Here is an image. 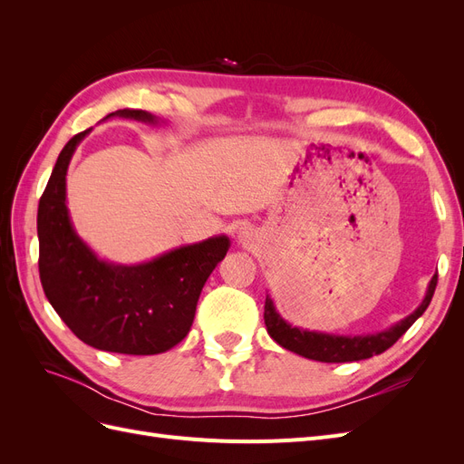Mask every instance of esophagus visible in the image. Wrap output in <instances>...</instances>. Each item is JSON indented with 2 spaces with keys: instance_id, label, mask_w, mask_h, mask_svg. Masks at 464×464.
I'll return each instance as SVG.
<instances>
[{
  "instance_id": "34e87169",
  "label": "esophagus",
  "mask_w": 464,
  "mask_h": 464,
  "mask_svg": "<svg viewBox=\"0 0 464 464\" xmlns=\"http://www.w3.org/2000/svg\"><path fill=\"white\" fill-rule=\"evenodd\" d=\"M237 240H240L242 244H246L249 240V232L246 228H242L240 232H237Z\"/></svg>"
}]
</instances>
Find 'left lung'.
Returning a JSON list of instances; mask_svg holds the SVG:
<instances>
[{"mask_svg":"<svg viewBox=\"0 0 464 464\" xmlns=\"http://www.w3.org/2000/svg\"><path fill=\"white\" fill-rule=\"evenodd\" d=\"M435 285H438V275L431 276L422 304H420L411 315H406L404 319L395 323V325H391L389 329L368 333V334H329L321 331H307L302 327H294L288 321L280 317L271 296H266L265 314H263L266 333H269L271 339L283 348L310 360L329 362V363L366 360L375 354L385 353L389 346L395 344L401 336L411 329L412 323L422 315L426 312V307L430 305L435 292Z\"/></svg>","mask_w":464,"mask_h":464,"instance_id":"1","label":"left lung"}]
</instances>
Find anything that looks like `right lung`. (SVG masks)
I'll return each instance as SVG.
<instances>
[{
	"label": "right lung",
	"mask_w": 464,
	"mask_h": 464,
	"mask_svg": "<svg viewBox=\"0 0 464 464\" xmlns=\"http://www.w3.org/2000/svg\"><path fill=\"white\" fill-rule=\"evenodd\" d=\"M157 125L145 110H118L108 118ZM67 141L38 203L40 283L48 302L79 339L118 354H160L186 339L208 275L230 247L228 236L166 251L147 263L120 265L98 257L69 217L65 176L79 143Z\"/></svg>",
	"instance_id": "right-lung-1"
}]
</instances>
